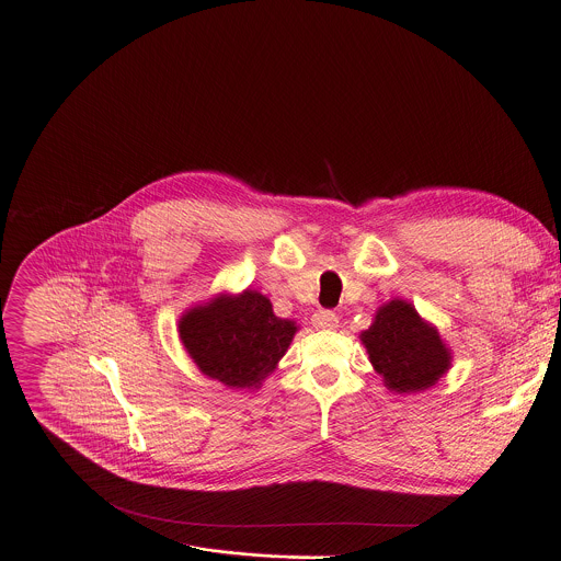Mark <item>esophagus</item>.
<instances>
[{
  "instance_id": "obj_1",
  "label": "esophagus",
  "mask_w": 561,
  "mask_h": 561,
  "mask_svg": "<svg viewBox=\"0 0 561 561\" xmlns=\"http://www.w3.org/2000/svg\"><path fill=\"white\" fill-rule=\"evenodd\" d=\"M312 323H314V328L330 330V328H334V325L339 323V317H336V312H332V310H317V312L312 314Z\"/></svg>"
}]
</instances>
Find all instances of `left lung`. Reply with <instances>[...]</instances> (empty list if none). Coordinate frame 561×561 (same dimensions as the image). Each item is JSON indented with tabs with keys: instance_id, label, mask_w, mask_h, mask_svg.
I'll return each instance as SVG.
<instances>
[{
	"instance_id": "left-lung-1",
	"label": "left lung",
	"mask_w": 561,
	"mask_h": 561,
	"mask_svg": "<svg viewBox=\"0 0 561 561\" xmlns=\"http://www.w3.org/2000/svg\"><path fill=\"white\" fill-rule=\"evenodd\" d=\"M360 341L386 388L399 394H414L436 386L451 367V350L438 330L403 299L381 306L371 325L360 332Z\"/></svg>"
}]
</instances>
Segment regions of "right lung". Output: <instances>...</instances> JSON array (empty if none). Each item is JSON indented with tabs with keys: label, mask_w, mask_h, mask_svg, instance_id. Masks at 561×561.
Returning <instances> with one entry per match:
<instances>
[{
	"label": "right lung",
	"mask_w": 561,
	"mask_h": 561,
	"mask_svg": "<svg viewBox=\"0 0 561 561\" xmlns=\"http://www.w3.org/2000/svg\"><path fill=\"white\" fill-rule=\"evenodd\" d=\"M178 332L205 377L231 390H257L286 354L297 323L275 317L262 293L244 290L190 308Z\"/></svg>",
	"instance_id": "1"
}]
</instances>
